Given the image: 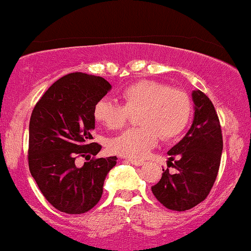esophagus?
<instances>
[{"instance_id":"34e87169","label":"esophagus","mask_w":251,"mask_h":251,"mask_svg":"<svg viewBox=\"0 0 251 251\" xmlns=\"http://www.w3.org/2000/svg\"><path fill=\"white\" fill-rule=\"evenodd\" d=\"M127 162L129 164H132V165H135V166H140V165H143V164H144L143 160H138V159H127Z\"/></svg>"}]
</instances>
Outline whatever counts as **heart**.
Listing matches in <instances>:
<instances>
[{"instance_id":"1","label":"heart","mask_w":251,"mask_h":251,"mask_svg":"<svg viewBox=\"0 0 251 251\" xmlns=\"http://www.w3.org/2000/svg\"><path fill=\"white\" fill-rule=\"evenodd\" d=\"M122 103L102 98L93 108V116L109 131L127 125L131 116L137 114L140 127L125 131L109 143L114 153L143 159L157 145L159 137L170 142L188 127L192 116V100L184 89L154 80H140L122 92Z\"/></svg>"}]
</instances>
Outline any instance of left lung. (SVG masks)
<instances>
[{
    "label": "left lung",
    "instance_id": "left-lung-1",
    "mask_svg": "<svg viewBox=\"0 0 251 251\" xmlns=\"http://www.w3.org/2000/svg\"><path fill=\"white\" fill-rule=\"evenodd\" d=\"M195 118L191 128L169 151L170 174L163 169L152 192L165 208L175 211L192 209L208 197L220 170L223 137L214 103L201 91L192 93Z\"/></svg>",
    "mask_w": 251,
    "mask_h": 251
}]
</instances>
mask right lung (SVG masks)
I'll return each instance as SVG.
<instances>
[{
    "label": "right lung",
    "instance_id": "right-lung-1",
    "mask_svg": "<svg viewBox=\"0 0 251 251\" xmlns=\"http://www.w3.org/2000/svg\"><path fill=\"white\" fill-rule=\"evenodd\" d=\"M111 89L101 76L71 73L50 86L31 112L28 165L40 191L54 208L71 215L97 205L117 157L96 158L93 108ZM88 162L79 168L75 160ZM92 159H90V157Z\"/></svg>",
    "mask_w": 251,
    "mask_h": 251
}]
</instances>
